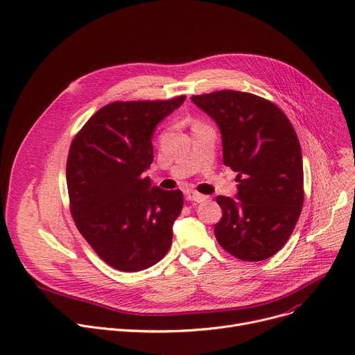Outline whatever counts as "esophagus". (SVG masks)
Returning a JSON list of instances; mask_svg holds the SVG:
<instances>
[{"label": "esophagus", "mask_w": 355, "mask_h": 355, "mask_svg": "<svg viewBox=\"0 0 355 355\" xmlns=\"http://www.w3.org/2000/svg\"><path fill=\"white\" fill-rule=\"evenodd\" d=\"M185 198H187L188 201L202 202V201H205L208 197L200 194V192H197V191H194V189H187V191H185Z\"/></svg>", "instance_id": "1"}]
</instances>
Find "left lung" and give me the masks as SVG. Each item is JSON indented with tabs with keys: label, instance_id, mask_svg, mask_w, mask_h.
<instances>
[{
	"label": "left lung",
	"instance_id": "1",
	"mask_svg": "<svg viewBox=\"0 0 355 355\" xmlns=\"http://www.w3.org/2000/svg\"><path fill=\"white\" fill-rule=\"evenodd\" d=\"M191 101L218 124L223 164L238 173V200L216 197L222 218L215 238L241 261H265L292 235L304 201L295 128L276 105L252 93L219 90Z\"/></svg>",
	"mask_w": 355,
	"mask_h": 355
}]
</instances>
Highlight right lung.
<instances>
[{"mask_svg": "<svg viewBox=\"0 0 355 355\" xmlns=\"http://www.w3.org/2000/svg\"><path fill=\"white\" fill-rule=\"evenodd\" d=\"M184 101L113 102L72 140L67 163L72 218L92 249L117 270H144L171 246L182 192L151 185L144 171L154 158L155 125Z\"/></svg>", "mask_w": 355, "mask_h": 355, "instance_id": "add662e5", "label": "right lung"}]
</instances>
